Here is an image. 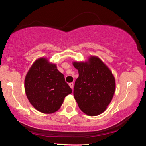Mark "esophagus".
Here are the masks:
<instances>
[{"mask_svg":"<svg viewBox=\"0 0 146 146\" xmlns=\"http://www.w3.org/2000/svg\"><path fill=\"white\" fill-rule=\"evenodd\" d=\"M69 85L70 86V87L71 88V89H73V83H70L69 84Z\"/></svg>","mask_w":146,"mask_h":146,"instance_id":"obj_1","label":"esophagus"}]
</instances>
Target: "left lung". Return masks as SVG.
<instances>
[{
    "instance_id": "8db88e82",
    "label": "left lung",
    "mask_w": 146,
    "mask_h": 146,
    "mask_svg": "<svg viewBox=\"0 0 146 146\" xmlns=\"http://www.w3.org/2000/svg\"><path fill=\"white\" fill-rule=\"evenodd\" d=\"M79 71L73 95L81 111L88 116H98L105 111L113 98L116 82L113 74L97 56L87 61H73Z\"/></svg>"
}]
</instances>
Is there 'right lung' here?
<instances>
[{"label": "right lung", "instance_id": "right-lung-1", "mask_svg": "<svg viewBox=\"0 0 146 146\" xmlns=\"http://www.w3.org/2000/svg\"><path fill=\"white\" fill-rule=\"evenodd\" d=\"M24 89L30 104L39 112L52 114L60 108L72 90L55 63L46 57L36 59L28 71Z\"/></svg>", "mask_w": 146, "mask_h": 146}]
</instances>
